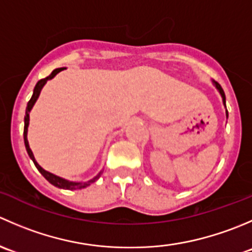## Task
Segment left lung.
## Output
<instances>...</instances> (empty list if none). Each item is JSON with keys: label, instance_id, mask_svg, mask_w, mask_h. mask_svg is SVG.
<instances>
[{"label": "left lung", "instance_id": "1", "mask_svg": "<svg viewBox=\"0 0 252 252\" xmlns=\"http://www.w3.org/2000/svg\"><path fill=\"white\" fill-rule=\"evenodd\" d=\"M215 84H216V88H217L218 90H220V95H222V97H223V102H224V105H225V95H224V91H223L222 86H220L218 83H215ZM227 116H228V112H227Z\"/></svg>", "mask_w": 252, "mask_h": 252}]
</instances>
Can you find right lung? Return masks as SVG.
I'll return each mask as SVG.
<instances>
[{
  "mask_svg": "<svg viewBox=\"0 0 252 252\" xmlns=\"http://www.w3.org/2000/svg\"><path fill=\"white\" fill-rule=\"evenodd\" d=\"M63 69H65V68H57V69L53 70V72L51 73V74L48 75L47 78L41 79V80L37 81V84H36V85H35V88H34V93H32V98H30L29 102H28L27 110H25V117H24V144H25V147H27V152H28V155H29L30 158L32 159V162H34L35 167H36V168L39 169L40 173H41L42 175H44V177L46 178V179L48 180V182L51 183V184L55 185V187H57V188H62V189H67V190H75V189H81V188H86V187H88V185H90L91 183H94V182H95L96 179H97L98 177H100V174L96 175V177L94 178V179L89 180V182H86V183H74V182H68V180L62 179V178L57 177V175H55V174L50 173V172H47V171H45V169H42L41 167L39 166V163H37V162L35 161L34 155H32V150H30L29 144H28V139H27L28 126H29V112H30V110H32V106H34V103L36 102V100H37V97H39L40 91H41L42 86H44L45 84H46V81H47V80H50V79H52L53 77H55L56 74H57V73H60L61 70H63Z\"/></svg>",
  "mask_w": 252,
  "mask_h": 252,
  "instance_id": "1",
  "label": "right lung"
}]
</instances>
